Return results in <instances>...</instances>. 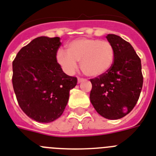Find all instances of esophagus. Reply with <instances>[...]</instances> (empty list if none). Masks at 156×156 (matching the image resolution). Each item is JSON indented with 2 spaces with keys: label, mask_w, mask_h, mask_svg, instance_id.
Returning <instances> with one entry per match:
<instances>
[{
  "label": "esophagus",
  "mask_w": 156,
  "mask_h": 156,
  "mask_svg": "<svg viewBox=\"0 0 156 156\" xmlns=\"http://www.w3.org/2000/svg\"><path fill=\"white\" fill-rule=\"evenodd\" d=\"M83 81H85L84 78H78V83H80V82H83Z\"/></svg>",
  "instance_id": "obj_1"
}]
</instances>
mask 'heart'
<instances>
[{"instance_id":"obj_1","label":"heart","mask_w":156,"mask_h":156,"mask_svg":"<svg viewBox=\"0 0 156 156\" xmlns=\"http://www.w3.org/2000/svg\"><path fill=\"white\" fill-rule=\"evenodd\" d=\"M56 59L66 74H73L77 62H80L82 73L95 78L111 69L115 60V49L107 41L82 37L70 41L67 45V52L59 49Z\"/></svg>"}]
</instances>
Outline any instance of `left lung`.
<instances>
[{
    "label": "left lung",
    "instance_id": "1",
    "mask_svg": "<svg viewBox=\"0 0 156 156\" xmlns=\"http://www.w3.org/2000/svg\"><path fill=\"white\" fill-rule=\"evenodd\" d=\"M107 39L115 49V60L106 74L90 79V99L96 111L108 119H119L137 103L144 78L141 60L129 42L115 34Z\"/></svg>",
    "mask_w": 156,
    "mask_h": 156
}]
</instances>
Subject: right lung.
Listing matches in <instances>:
<instances>
[{
    "label": "right lung",
    "instance_id": "1",
    "mask_svg": "<svg viewBox=\"0 0 156 156\" xmlns=\"http://www.w3.org/2000/svg\"><path fill=\"white\" fill-rule=\"evenodd\" d=\"M60 37H39L21 48L12 62V87L21 110L32 119L50 122L62 115L77 78L57 62Z\"/></svg>",
    "mask_w": 156,
    "mask_h": 156
}]
</instances>
